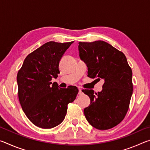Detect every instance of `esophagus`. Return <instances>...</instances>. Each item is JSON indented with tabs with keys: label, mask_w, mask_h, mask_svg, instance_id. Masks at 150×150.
Segmentation results:
<instances>
[{
	"label": "esophagus",
	"mask_w": 150,
	"mask_h": 150,
	"mask_svg": "<svg viewBox=\"0 0 150 150\" xmlns=\"http://www.w3.org/2000/svg\"><path fill=\"white\" fill-rule=\"evenodd\" d=\"M83 94V91L81 88H79V95H82Z\"/></svg>",
	"instance_id": "34e87169"
}]
</instances>
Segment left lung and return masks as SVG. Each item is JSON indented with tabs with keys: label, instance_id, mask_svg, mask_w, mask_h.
I'll use <instances>...</instances> for the list:
<instances>
[{
	"label": "left lung",
	"instance_id": "1",
	"mask_svg": "<svg viewBox=\"0 0 150 150\" xmlns=\"http://www.w3.org/2000/svg\"><path fill=\"white\" fill-rule=\"evenodd\" d=\"M81 59L88 67L90 78L103 79V90L82 91L89 96L91 103L84 115L91 126L98 130H108L125 117L132 95V71L122 52L106 42H79Z\"/></svg>",
	"mask_w": 150,
	"mask_h": 150
}]
</instances>
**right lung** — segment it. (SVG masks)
I'll use <instances>...</instances> for the list:
<instances>
[{"label":"right lung","instance_id":"add662e5","mask_svg":"<svg viewBox=\"0 0 150 150\" xmlns=\"http://www.w3.org/2000/svg\"><path fill=\"white\" fill-rule=\"evenodd\" d=\"M73 42H49L25 58L18 72V98L28 118L38 127L52 128L62 122L67 105L75 100L79 90L75 86L59 88L52 83L60 73L59 63Z\"/></svg>","mask_w":150,"mask_h":150}]
</instances>
